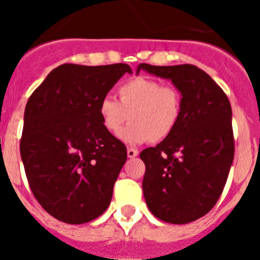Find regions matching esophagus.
Here are the masks:
<instances>
[{"mask_svg": "<svg viewBox=\"0 0 260 260\" xmlns=\"http://www.w3.org/2000/svg\"><path fill=\"white\" fill-rule=\"evenodd\" d=\"M138 151L134 150V148H127V157L130 158H134L135 156H138Z\"/></svg>", "mask_w": 260, "mask_h": 260, "instance_id": "esophagus-1", "label": "esophagus"}]
</instances>
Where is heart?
Instances as JSON below:
<instances>
[{
	"instance_id": "1",
	"label": "heart",
	"mask_w": 260,
	"mask_h": 260,
	"mask_svg": "<svg viewBox=\"0 0 260 260\" xmlns=\"http://www.w3.org/2000/svg\"><path fill=\"white\" fill-rule=\"evenodd\" d=\"M118 98H103L99 114L103 126L113 135L131 118L132 123L119 133L125 143H158L180 125L182 95L176 87L164 86L152 78L135 77L118 87Z\"/></svg>"
}]
</instances>
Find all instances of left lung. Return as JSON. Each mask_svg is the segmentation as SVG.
Listing matches in <instances>:
<instances>
[{"label": "left lung", "instance_id": "left-lung-1", "mask_svg": "<svg viewBox=\"0 0 260 260\" xmlns=\"http://www.w3.org/2000/svg\"><path fill=\"white\" fill-rule=\"evenodd\" d=\"M172 80L182 95V117L173 134L141 152L143 194L157 219L187 224L219 201L234 157L232 108L212 78L194 65L141 63L137 74Z\"/></svg>", "mask_w": 260, "mask_h": 260}]
</instances>
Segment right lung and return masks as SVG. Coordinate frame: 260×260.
<instances>
[{"mask_svg":"<svg viewBox=\"0 0 260 260\" xmlns=\"http://www.w3.org/2000/svg\"><path fill=\"white\" fill-rule=\"evenodd\" d=\"M125 73L126 63H65L29 96L20 157L35 198L57 220L83 224L109 207L127 152L103 126L99 103Z\"/></svg>","mask_w":260,"mask_h":260,"instance_id":"add662e5","label":"right lung"}]
</instances>
